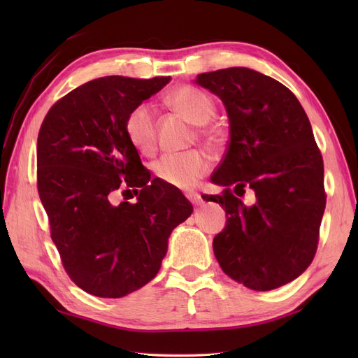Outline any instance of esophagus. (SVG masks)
I'll return each mask as SVG.
<instances>
[{"instance_id": "1", "label": "esophagus", "mask_w": 358, "mask_h": 358, "mask_svg": "<svg viewBox=\"0 0 358 358\" xmlns=\"http://www.w3.org/2000/svg\"><path fill=\"white\" fill-rule=\"evenodd\" d=\"M186 196H187V200L191 201V203H194V204H200L201 203V196L196 194V192H187Z\"/></svg>"}]
</instances>
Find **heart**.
Masks as SVG:
<instances>
[{"instance_id":"1","label":"heart","mask_w":358,"mask_h":358,"mask_svg":"<svg viewBox=\"0 0 358 358\" xmlns=\"http://www.w3.org/2000/svg\"><path fill=\"white\" fill-rule=\"evenodd\" d=\"M172 108L194 124H200L199 136L209 143L218 138L215 127L204 123L214 117L215 103L203 90L192 86H181L169 95ZM127 140L141 154L154 152L157 144L155 113L148 103L136 104L124 120ZM209 171V159L200 150H189L183 154H166L154 163V173L158 180L172 187L189 189Z\"/></svg>"}]
</instances>
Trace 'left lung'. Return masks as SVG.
I'll return each instance as SVG.
<instances>
[{
    "label": "left lung",
    "instance_id": "obj_1",
    "mask_svg": "<svg viewBox=\"0 0 358 358\" xmlns=\"http://www.w3.org/2000/svg\"><path fill=\"white\" fill-rule=\"evenodd\" d=\"M195 83L222 98L229 117L226 155L212 175L224 191L203 196L227 217L212 243L215 258L254 291L283 286L313 263L326 206L309 118L286 86L246 67L200 73ZM246 188L256 192L254 207L238 199Z\"/></svg>",
    "mask_w": 358,
    "mask_h": 358
}]
</instances>
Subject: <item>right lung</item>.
Wrapping results in <instances>:
<instances>
[{"instance_id": "1", "label": "right lung", "mask_w": 358, "mask_h": 358, "mask_svg": "<svg viewBox=\"0 0 358 358\" xmlns=\"http://www.w3.org/2000/svg\"><path fill=\"white\" fill-rule=\"evenodd\" d=\"M171 77L96 78L52 106L36 143V186L63 268L87 294L120 299L154 278L173 227L192 214L177 187L150 180L124 120ZM134 192L135 203H115Z\"/></svg>"}]
</instances>
